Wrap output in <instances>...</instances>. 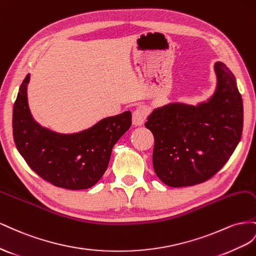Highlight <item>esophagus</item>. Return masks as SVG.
Returning <instances> with one entry per match:
<instances>
[{
  "label": "esophagus",
  "mask_w": 256,
  "mask_h": 256,
  "mask_svg": "<svg viewBox=\"0 0 256 256\" xmlns=\"http://www.w3.org/2000/svg\"><path fill=\"white\" fill-rule=\"evenodd\" d=\"M146 116H147V112L144 108L138 107L136 110L133 112V124L135 126H140L146 121Z\"/></svg>",
  "instance_id": "obj_1"
}]
</instances>
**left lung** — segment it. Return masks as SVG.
<instances>
[{
    "instance_id": "8db88e82",
    "label": "left lung",
    "mask_w": 256,
    "mask_h": 256,
    "mask_svg": "<svg viewBox=\"0 0 256 256\" xmlns=\"http://www.w3.org/2000/svg\"><path fill=\"white\" fill-rule=\"evenodd\" d=\"M214 72L216 86L206 102L158 107L144 123L154 136V172L167 186H188L210 179L242 138L244 105L236 78L222 62L214 63Z\"/></svg>"
}]
</instances>
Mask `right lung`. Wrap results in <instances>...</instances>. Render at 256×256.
<instances>
[{"label":"right lung","instance_id":"right-lung-1","mask_svg":"<svg viewBox=\"0 0 256 256\" xmlns=\"http://www.w3.org/2000/svg\"><path fill=\"white\" fill-rule=\"evenodd\" d=\"M28 74L12 112L14 140L28 165L56 186L84 190L103 177L116 142L132 126V114L107 116L79 133L61 134L36 122L28 104Z\"/></svg>","mask_w":256,"mask_h":256}]
</instances>
